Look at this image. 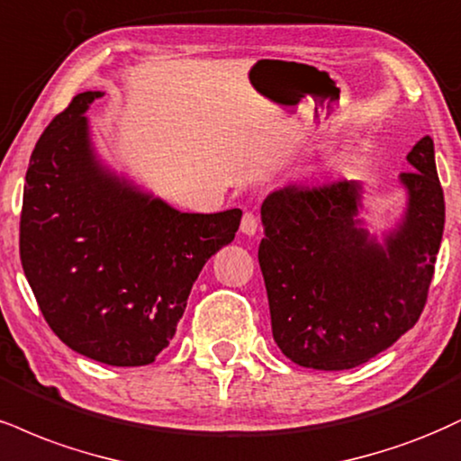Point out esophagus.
<instances>
[{
    "mask_svg": "<svg viewBox=\"0 0 461 461\" xmlns=\"http://www.w3.org/2000/svg\"><path fill=\"white\" fill-rule=\"evenodd\" d=\"M258 227H259L258 216H255L253 212H245V216H242V221H240V231H242V234H245V236H255Z\"/></svg>",
    "mask_w": 461,
    "mask_h": 461,
    "instance_id": "obj_1",
    "label": "esophagus"
}]
</instances>
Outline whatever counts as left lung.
Here are the masks:
<instances>
[{"instance_id": "1", "label": "left lung", "mask_w": 461, "mask_h": 461, "mask_svg": "<svg viewBox=\"0 0 461 461\" xmlns=\"http://www.w3.org/2000/svg\"><path fill=\"white\" fill-rule=\"evenodd\" d=\"M399 176L408 208L384 242L358 219L357 180L290 185L262 203L259 268L273 337L292 363L341 371L367 363L417 324L445 230L434 141L410 149Z\"/></svg>"}]
</instances>
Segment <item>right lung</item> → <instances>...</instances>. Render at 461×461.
Returning a JSON list of instances; mask_svg holds the SVG:
<instances>
[{"label":"right lung","mask_w":461,"mask_h":461,"mask_svg":"<svg viewBox=\"0 0 461 461\" xmlns=\"http://www.w3.org/2000/svg\"><path fill=\"white\" fill-rule=\"evenodd\" d=\"M83 92L38 140L25 176L21 264L38 307L70 350L113 367L154 363L188 294L242 210L180 212L104 167Z\"/></svg>","instance_id":"add662e5"}]
</instances>
